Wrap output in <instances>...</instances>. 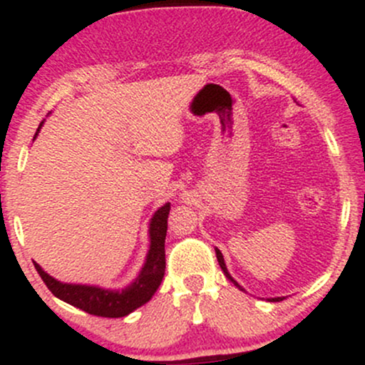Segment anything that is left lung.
Masks as SVG:
<instances>
[{
  "label": "left lung",
  "mask_w": 365,
  "mask_h": 365,
  "mask_svg": "<svg viewBox=\"0 0 365 365\" xmlns=\"http://www.w3.org/2000/svg\"><path fill=\"white\" fill-rule=\"evenodd\" d=\"M216 257H217V262H220V266H221V271H223V273H225V276H226V278H228V279H230V282H232L233 284H235V287H238V288H240V290H242V292H245V290H244V288H242V287H240V284H238V283L235 282V279H233V278H232V274H230V273H228V269H226V264H225V259H223V254H221V252H220V250H217V249H216ZM267 300H269V302H279V300H283V297H276V299H267Z\"/></svg>",
  "instance_id": "obj_1"
}]
</instances>
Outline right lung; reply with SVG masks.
<instances>
[{
  "instance_id": "right-lung-1",
  "label": "right lung",
  "mask_w": 365,
  "mask_h": 365,
  "mask_svg": "<svg viewBox=\"0 0 365 365\" xmlns=\"http://www.w3.org/2000/svg\"><path fill=\"white\" fill-rule=\"evenodd\" d=\"M43 121L37 128L36 135L39 133ZM36 139V137H34ZM168 215L170 202L159 207L154 216L150 217L149 225V238L150 247L148 257H145L144 266H142L139 276L130 283L128 287L121 290H106L101 287H89V284H72L61 283L49 276L39 264L34 262L37 273H39L46 287L54 297L63 300V302L73 305V307L82 309V311L92 314V316L101 317H123L128 316L140 305L149 302L156 293L159 284L163 282L166 267L165 259V238L166 230H168Z\"/></svg>"
}]
</instances>
